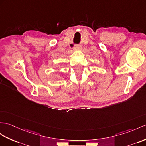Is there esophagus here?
<instances>
[{
  "label": "esophagus",
  "instance_id": "1",
  "mask_svg": "<svg viewBox=\"0 0 146 146\" xmlns=\"http://www.w3.org/2000/svg\"><path fill=\"white\" fill-rule=\"evenodd\" d=\"M82 47L80 46H75L73 48V50L74 51H76V50H79V49H81Z\"/></svg>",
  "mask_w": 146,
  "mask_h": 146
}]
</instances>
